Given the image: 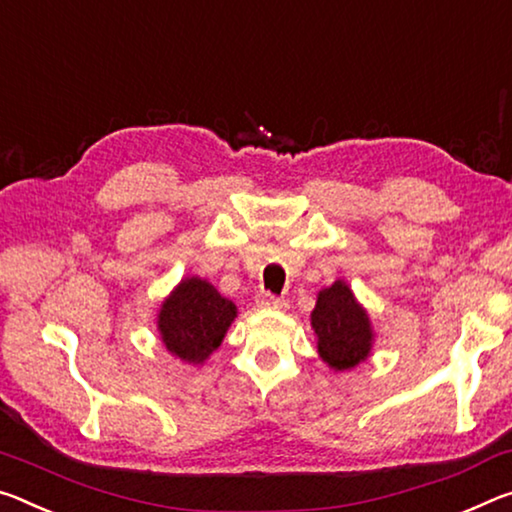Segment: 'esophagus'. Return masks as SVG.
<instances>
[{
  "label": "esophagus",
  "mask_w": 512,
  "mask_h": 512,
  "mask_svg": "<svg viewBox=\"0 0 512 512\" xmlns=\"http://www.w3.org/2000/svg\"><path fill=\"white\" fill-rule=\"evenodd\" d=\"M257 305L259 307H271V310H282L285 307V300L273 296V294H259L257 296Z\"/></svg>",
  "instance_id": "1"
}]
</instances>
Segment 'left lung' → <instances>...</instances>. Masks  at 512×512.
I'll return each mask as SVG.
<instances>
[{"label":"left lung","instance_id":"1","mask_svg":"<svg viewBox=\"0 0 512 512\" xmlns=\"http://www.w3.org/2000/svg\"><path fill=\"white\" fill-rule=\"evenodd\" d=\"M312 328L319 337V355L335 369H351L367 360L371 326L353 291L342 280L323 289L312 312Z\"/></svg>","mask_w":512,"mask_h":512}]
</instances>
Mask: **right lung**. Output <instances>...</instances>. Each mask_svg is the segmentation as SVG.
Returning a JSON list of instances; mask_svg holds the SVG:
<instances>
[{
	"mask_svg": "<svg viewBox=\"0 0 512 512\" xmlns=\"http://www.w3.org/2000/svg\"><path fill=\"white\" fill-rule=\"evenodd\" d=\"M237 316L232 300L223 298L200 278L182 280L159 312V330L166 348L184 362L200 364L221 346Z\"/></svg>",
	"mask_w": 512,
	"mask_h": 512,
	"instance_id": "add662e5",
	"label": "right lung"
}]
</instances>
